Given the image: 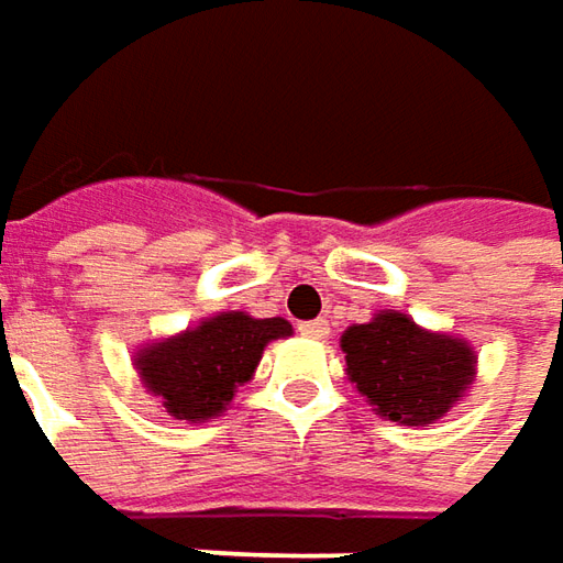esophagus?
<instances>
[{
  "mask_svg": "<svg viewBox=\"0 0 563 563\" xmlns=\"http://www.w3.org/2000/svg\"><path fill=\"white\" fill-rule=\"evenodd\" d=\"M297 332L303 338H316V341H322V338H329V322L325 319H310V322H300L297 325Z\"/></svg>",
  "mask_w": 563,
  "mask_h": 563,
  "instance_id": "esophagus-1",
  "label": "esophagus"
}]
</instances>
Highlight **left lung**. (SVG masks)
Returning <instances> with one entry per match:
<instances>
[{
	"instance_id": "left-lung-1",
	"label": "left lung",
	"mask_w": 563,
	"mask_h": 563,
	"mask_svg": "<svg viewBox=\"0 0 563 563\" xmlns=\"http://www.w3.org/2000/svg\"><path fill=\"white\" fill-rule=\"evenodd\" d=\"M347 376L376 413L404 426H426L464 398L473 382V351L461 338L435 335L404 313H378L341 335Z\"/></svg>"
}]
</instances>
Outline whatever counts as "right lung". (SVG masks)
Segmentation results:
<instances>
[{
  "instance_id": "add662e5",
  "label": "right lung",
  "mask_w": 563,
  "mask_h": 563,
  "mask_svg": "<svg viewBox=\"0 0 563 563\" xmlns=\"http://www.w3.org/2000/svg\"><path fill=\"white\" fill-rule=\"evenodd\" d=\"M285 335H291V325L278 316L219 313L185 335L146 347L137 354V369L143 385L163 398L168 417L203 422L219 417L234 388L253 376L272 338Z\"/></svg>"
}]
</instances>
